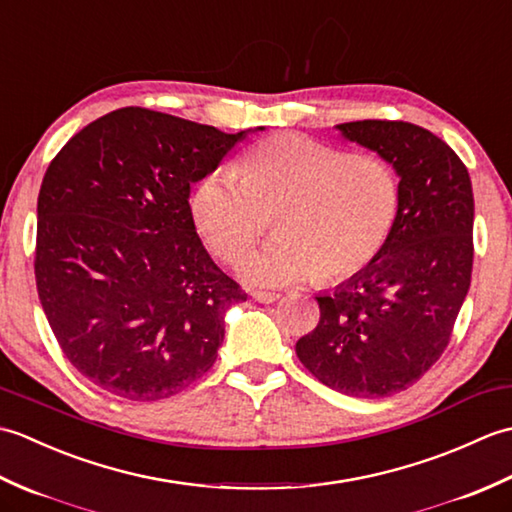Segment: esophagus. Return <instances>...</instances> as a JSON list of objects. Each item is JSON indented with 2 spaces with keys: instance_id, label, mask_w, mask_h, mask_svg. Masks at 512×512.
I'll list each match as a JSON object with an SVG mask.
<instances>
[{
  "instance_id": "1",
  "label": "esophagus",
  "mask_w": 512,
  "mask_h": 512,
  "mask_svg": "<svg viewBox=\"0 0 512 512\" xmlns=\"http://www.w3.org/2000/svg\"><path fill=\"white\" fill-rule=\"evenodd\" d=\"M250 295H253V299L259 303H275L281 297L279 292H268V290H253Z\"/></svg>"
}]
</instances>
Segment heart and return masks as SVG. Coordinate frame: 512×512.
Returning <instances> with one entry per match:
<instances>
[{
	"instance_id": "obj_1",
	"label": "heart",
	"mask_w": 512,
	"mask_h": 512,
	"mask_svg": "<svg viewBox=\"0 0 512 512\" xmlns=\"http://www.w3.org/2000/svg\"><path fill=\"white\" fill-rule=\"evenodd\" d=\"M400 178L391 162L299 134L259 140L237 173H206L191 193V215L206 246L235 264L277 217L281 239L248 255L242 275L255 286L317 277L339 284L383 253L400 213Z\"/></svg>"
}]
</instances>
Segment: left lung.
Returning <instances> with one entry per match:
<instances>
[{"mask_svg": "<svg viewBox=\"0 0 512 512\" xmlns=\"http://www.w3.org/2000/svg\"><path fill=\"white\" fill-rule=\"evenodd\" d=\"M400 178V213L383 253L332 295L297 356L323 385L356 398L407 389L436 365L471 286L473 187L458 154L405 121L336 125Z\"/></svg>", "mask_w": 512, "mask_h": 512, "instance_id": "8db88e82", "label": "left lung"}]
</instances>
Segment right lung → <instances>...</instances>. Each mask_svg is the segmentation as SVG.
<instances>
[{
    "mask_svg": "<svg viewBox=\"0 0 512 512\" xmlns=\"http://www.w3.org/2000/svg\"><path fill=\"white\" fill-rule=\"evenodd\" d=\"M244 138L123 107L52 158L37 200L39 301L65 358L107 394L162 400L213 367L224 312L246 292L206 253L189 193Z\"/></svg>",
    "mask_w": 512,
    "mask_h": 512,
    "instance_id": "obj_1",
    "label": "right lung"
}]
</instances>
